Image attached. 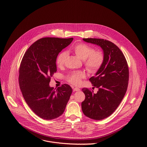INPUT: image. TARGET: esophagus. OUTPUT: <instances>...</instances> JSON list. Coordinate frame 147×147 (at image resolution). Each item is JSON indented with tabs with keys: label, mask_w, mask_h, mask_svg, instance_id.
Returning <instances> with one entry per match:
<instances>
[{
	"label": "esophagus",
	"mask_w": 147,
	"mask_h": 147,
	"mask_svg": "<svg viewBox=\"0 0 147 147\" xmlns=\"http://www.w3.org/2000/svg\"><path fill=\"white\" fill-rule=\"evenodd\" d=\"M80 89L79 88H74V91H79Z\"/></svg>",
	"instance_id": "obj_1"
}]
</instances>
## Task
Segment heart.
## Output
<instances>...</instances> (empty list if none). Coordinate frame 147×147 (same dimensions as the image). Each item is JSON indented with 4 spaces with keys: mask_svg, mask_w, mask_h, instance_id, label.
<instances>
[{
    "mask_svg": "<svg viewBox=\"0 0 147 147\" xmlns=\"http://www.w3.org/2000/svg\"><path fill=\"white\" fill-rule=\"evenodd\" d=\"M72 50L78 57L84 61L85 68L90 72H97L102 65L104 61V55L100 50H94L92 47L83 43L75 45ZM67 55L68 53L65 51H63L59 54L56 60L58 66L63 65ZM85 77V75L83 71H77L69 74L67 79L71 83L78 85L80 83L81 80Z\"/></svg>",
    "mask_w": 147,
    "mask_h": 147,
    "instance_id": "heart-1",
    "label": "heart"
}]
</instances>
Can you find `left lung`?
I'll return each instance as SVG.
<instances>
[{
    "label": "left lung",
    "instance_id": "obj_1",
    "mask_svg": "<svg viewBox=\"0 0 147 147\" xmlns=\"http://www.w3.org/2000/svg\"><path fill=\"white\" fill-rule=\"evenodd\" d=\"M83 40L101 47L104 55L102 65L89 79L93 88L98 90L95 94L83 88L85 98L82 103L85 116L102 120L112 114L123 100L128 83V67L123 54L113 42L98 38Z\"/></svg>",
    "mask_w": 147,
    "mask_h": 147
}]
</instances>
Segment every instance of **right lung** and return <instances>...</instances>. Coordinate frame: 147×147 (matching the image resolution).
<instances>
[{
    "mask_svg": "<svg viewBox=\"0 0 147 147\" xmlns=\"http://www.w3.org/2000/svg\"><path fill=\"white\" fill-rule=\"evenodd\" d=\"M73 40L43 38L33 43L22 58L19 78L21 92L29 107L42 119L50 120L61 116L72 92L68 84L55 90L49 83L57 71L59 53Z\"/></svg>",
    "mask_w": 147,
    "mask_h": 147,
    "instance_id": "1",
    "label": "right lung"
}]
</instances>
